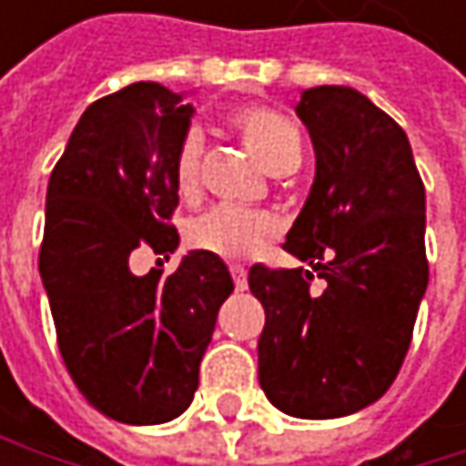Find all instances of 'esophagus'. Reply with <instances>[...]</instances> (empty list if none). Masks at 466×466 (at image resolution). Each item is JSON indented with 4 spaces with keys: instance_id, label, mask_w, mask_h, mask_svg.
Wrapping results in <instances>:
<instances>
[{
    "instance_id": "1",
    "label": "esophagus",
    "mask_w": 466,
    "mask_h": 466,
    "mask_svg": "<svg viewBox=\"0 0 466 466\" xmlns=\"http://www.w3.org/2000/svg\"><path fill=\"white\" fill-rule=\"evenodd\" d=\"M229 272H232L234 278V289H237V291H245V289H248V272H245L239 264H232Z\"/></svg>"
}]
</instances>
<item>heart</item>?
Wrapping results in <instances>:
<instances>
[{"mask_svg":"<svg viewBox=\"0 0 466 466\" xmlns=\"http://www.w3.org/2000/svg\"><path fill=\"white\" fill-rule=\"evenodd\" d=\"M229 129L272 175H286L299 164L302 140L297 127L272 107H242L227 118ZM205 142L197 129H188L175 150V186L183 197L199 188ZM278 234V221L264 210H242L218 205L188 227V242L224 258H250Z\"/></svg>","mask_w":466,"mask_h":466,"instance_id":"heart-1","label":"heart"}]
</instances>
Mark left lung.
Segmentation results:
<instances>
[{
    "label": "left lung",
    "instance_id": "left-lung-1",
    "mask_svg": "<svg viewBox=\"0 0 466 466\" xmlns=\"http://www.w3.org/2000/svg\"><path fill=\"white\" fill-rule=\"evenodd\" d=\"M297 116L316 180L283 248L310 269L248 272L267 316L258 383L289 416L339 419L380 400L408 356L429 283L426 194L408 135L364 94L308 88Z\"/></svg>",
    "mask_w": 466,
    "mask_h": 466
}]
</instances>
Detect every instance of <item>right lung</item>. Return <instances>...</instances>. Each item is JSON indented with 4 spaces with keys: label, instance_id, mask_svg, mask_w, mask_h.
<instances>
[{
    "label": "right lung",
    "instance_id": "add662e5",
    "mask_svg": "<svg viewBox=\"0 0 466 466\" xmlns=\"http://www.w3.org/2000/svg\"><path fill=\"white\" fill-rule=\"evenodd\" d=\"M180 102L158 83L96 99L47 180L40 275L61 359L99 413L137 426L191 405L218 308L234 291L210 250H191L167 278L129 269L135 250L169 256L180 239L175 150L194 113Z\"/></svg>",
    "mask_w": 466,
    "mask_h": 466
}]
</instances>
